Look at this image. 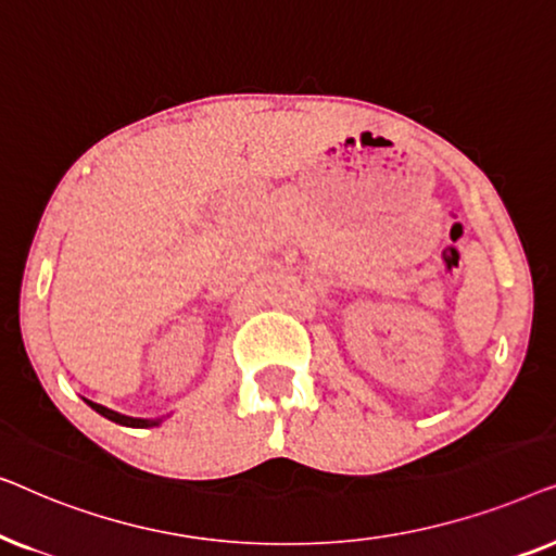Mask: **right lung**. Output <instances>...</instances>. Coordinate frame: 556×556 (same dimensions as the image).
I'll use <instances>...</instances> for the list:
<instances>
[{
	"instance_id": "1",
	"label": "right lung",
	"mask_w": 556,
	"mask_h": 556,
	"mask_svg": "<svg viewBox=\"0 0 556 556\" xmlns=\"http://www.w3.org/2000/svg\"><path fill=\"white\" fill-rule=\"evenodd\" d=\"M86 402L96 409L98 415H103L105 420H111V422H116V425H126V428H154V425H162V417H156V420H143V417L121 415V413H116V409H109V407L98 405V402H90V400H86Z\"/></svg>"
}]
</instances>
